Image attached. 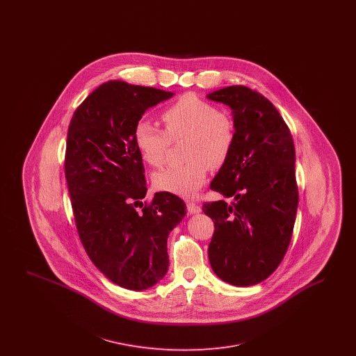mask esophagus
Wrapping results in <instances>:
<instances>
[{
  "instance_id": "esophagus-1",
  "label": "esophagus",
  "mask_w": 356,
  "mask_h": 356,
  "mask_svg": "<svg viewBox=\"0 0 356 356\" xmlns=\"http://www.w3.org/2000/svg\"><path fill=\"white\" fill-rule=\"evenodd\" d=\"M186 209H188V212L189 213H200L202 212V208H200V205H197V204L195 203H186Z\"/></svg>"
}]
</instances>
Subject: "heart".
I'll return each mask as SVG.
<instances>
[{
  "label": "heart",
  "instance_id": "b5f03b06",
  "mask_svg": "<svg viewBox=\"0 0 356 356\" xmlns=\"http://www.w3.org/2000/svg\"><path fill=\"white\" fill-rule=\"evenodd\" d=\"M161 120L164 131L147 120H138L134 141L143 160L152 167L165 163L170 141L184 138V164L172 165L153 175L159 191L192 199L204 186L208 170L221 168L229 159L236 129L234 119L195 93H186L167 106Z\"/></svg>",
  "mask_w": 356,
  "mask_h": 356
}]
</instances>
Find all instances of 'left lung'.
<instances>
[{"mask_svg": "<svg viewBox=\"0 0 356 356\" xmlns=\"http://www.w3.org/2000/svg\"><path fill=\"white\" fill-rule=\"evenodd\" d=\"M207 97L232 109L236 129L232 153L211 183L235 202L203 204L215 222L209 263L221 280L254 286L279 267L292 237L299 203L293 140L273 104L256 90L234 85Z\"/></svg>", "mask_w": 356, "mask_h": 356, "instance_id": "8db88e82", "label": "left lung"}]
</instances>
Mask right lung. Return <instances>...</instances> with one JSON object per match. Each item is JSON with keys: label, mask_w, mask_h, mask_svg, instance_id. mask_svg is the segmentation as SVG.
Returning a JSON list of instances; mask_svg holds the SVG:
<instances>
[{"label": "right lung", "mask_w": 356, "mask_h": 356, "mask_svg": "<svg viewBox=\"0 0 356 356\" xmlns=\"http://www.w3.org/2000/svg\"><path fill=\"white\" fill-rule=\"evenodd\" d=\"M173 96L161 89L108 81L70 120L65 177L79 236L93 264L120 287H152L168 271L167 240L186 203L157 192L144 203L147 181L134 128L145 111Z\"/></svg>", "instance_id": "right-lung-1"}]
</instances>
